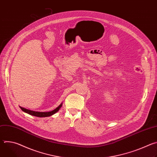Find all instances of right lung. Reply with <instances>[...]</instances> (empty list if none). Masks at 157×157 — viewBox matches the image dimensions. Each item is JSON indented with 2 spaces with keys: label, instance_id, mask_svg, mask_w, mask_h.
<instances>
[{
  "label": "right lung",
  "instance_id": "right-lung-1",
  "mask_svg": "<svg viewBox=\"0 0 157 157\" xmlns=\"http://www.w3.org/2000/svg\"><path fill=\"white\" fill-rule=\"evenodd\" d=\"M62 106V104H61L58 107H56L55 109H54L53 110H52L50 112H37V111H33V110H31L24 107H21L20 106V108L21 109L22 111H24V113H27L31 116H36V117H49L51 116L52 115H53L54 114L56 113L59 110V109L61 108V107Z\"/></svg>",
  "mask_w": 157,
  "mask_h": 157
}]
</instances>
